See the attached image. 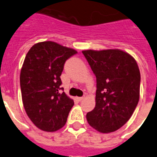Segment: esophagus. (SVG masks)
Returning a JSON list of instances; mask_svg holds the SVG:
<instances>
[{
  "label": "esophagus",
  "mask_w": 157,
  "mask_h": 157,
  "mask_svg": "<svg viewBox=\"0 0 157 157\" xmlns=\"http://www.w3.org/2000/svg\"><path fill=\"white\" fill-rule=\"evenodd\" d=\"M84 98V96H82V97H77V99H78L79 101H81V100H83Z\"/></svg>",
  "instance_id": "obj_1"
}]
</instances>
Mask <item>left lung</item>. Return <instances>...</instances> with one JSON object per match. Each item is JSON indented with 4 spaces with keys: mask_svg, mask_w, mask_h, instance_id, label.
<instances>
[{
    "mask_svg": "<svg viewBox=\"0 0 157 157\" xmlns=\"http://www.w3.org/2000/svg\"><path fill=\"white\" fill-rule=\"evenodd\" d=\"M96 77L95 107L87 113L90 126L114 132L132 116L140 97L141 74L135 59L121 50H83Z\"/></svg>",
    "mask_w": 157,
    "mask_h": 157,
    "instance_id": "obj_1",
    "label": "left lung"
}]
</instances>
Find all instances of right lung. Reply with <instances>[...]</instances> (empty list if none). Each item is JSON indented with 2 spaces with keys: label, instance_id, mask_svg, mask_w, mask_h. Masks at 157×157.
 Wrapping results in <instances>:
<instances>
[{
  "label": "right lung",
  "instance_id": "add662e5",
  "mask_svg": "<svg viewBox=\"0 0 157 157\" xmlns=\"http://www.w3.org/2000/svg\"><path fill=\"white\" fill-rule=\"evenodd\" d=\"M73 49L46 41L29 50L20 72L22 100L31 122L43 131L54 132L65 126L73 99L61 88L66 60L77 54Z\"/></svg>",
  "mask_w": 157,
  "mask_h": 157
}]
</instances>
